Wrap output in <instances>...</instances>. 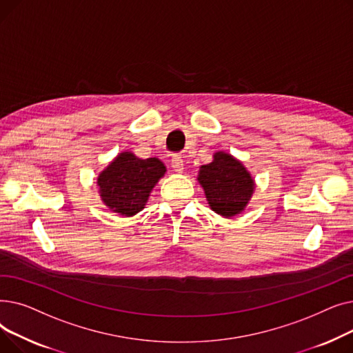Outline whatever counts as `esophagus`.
<instances>
[{"label": "esophagus", "mask_w": 353, "mask_h": 353, "mask_svg": "<svg viewBox=\"0 0 353 353\" xmlns=\"http://www.w3.org/2000/svg\"><path fill=\"white\" fill-rule=\"evenodd\" d=\"M170 163H172V167L174 169V172H177V173H181V172H183L184 167H183V159H181L180 154H174V156L172 157Z\"/></svg>", "instance_id": "esophagus-1"}]
</instances>
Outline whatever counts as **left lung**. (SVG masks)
Instances as JSON below:
<instances>
[{
    "label": "left lung",
    "instance_id": "8db88e82",
    "mask_svg": "<svg viewBox=\"0 0 353 353\" xmlns=\"http://www.w3.org/2000/svg\"><path fill=\"white\" fill-rule=\"evenodd\" d=\"M213 212L236 216L249 203L254 183L245 165L228 153H216L214 160L200 167L199 179Z\"/></svg>",
    "mask_w": 353,
    "mask_h": 353
}]
</instances>
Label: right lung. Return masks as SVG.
I'll list each match as a JSON object with an SVG mask.
<instances>
[{
    "instance_id": "add662e5",
    "label": "right lung",
    "mask_w": 353,
    "mask_h": 353,
    "mask_svg": "<svg viewBox=\"0 0 353 353\" xmlns=\"http://www.w3.org/2000/svg\"><path fill=\"white\" fill-rule=\"evenodd\" d=\"M164 173L165 167L159 159L143 160L124 152L99 176L100 196L113 212L133 216L144 209L150 192Z\"/></svg>"
}]
</instances>
